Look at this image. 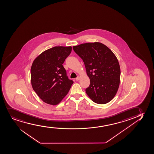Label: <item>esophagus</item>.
<instances>
[{
	"mask_svg": "<svg viewBox=\"0 0 154 154\" xmlns=\"http://www.w3.org/2000/svg\"><path fill=\"white\" fill-rule=\"evenodd\" d=\"M80 76H78V77L75 79V80H76V81H79V80H80Z\"/></svg>",
	"mask_w": 154,
	"mask_h": 154,
	"instance_id": "obj_1",
	"label": "esophagus"
}]
</instances>
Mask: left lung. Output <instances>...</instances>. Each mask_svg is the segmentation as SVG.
I'll return each instance as SVG.
<instances>
[{
	"label": "left lung",
	"instance_id": "1",
	"mask_svg": "<svg viewBox=\"0 0 154 154\" xmlns=\"http://www.w3.org/2000/svg\"><path fill=\"white\" fill-rule=\"evenodd\" d=\"M85 66L90 85L86 93L98 104H105L113 99L120 82V67L117 57L103 44H81L73 47Z\"/></svg>",
	"mask_w": 154,
	"mask_h": 154
}]
</instances>
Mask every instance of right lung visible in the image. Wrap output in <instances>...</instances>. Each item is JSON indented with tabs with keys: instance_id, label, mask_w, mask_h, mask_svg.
Wrapping results in <instances>:
<instances>
[{
	"instance_id": "right-lung-1",
	"label": "right lung",
	"mask_w": 154,
	"mask_h": 154,
	"mask_svg": "<svg viewBox=\"0 0 154 154\" xmlns=\"http://www.w3.org/2000/svg\"><path fill=\"white\" fill-rule=\"evenodd\" d=\"M71 51V46H55L43 51L33 61L31 69L32 86L45 103L59 104L73 83L66 76L62 65Z\"/></svg>"
}]
</instances>
